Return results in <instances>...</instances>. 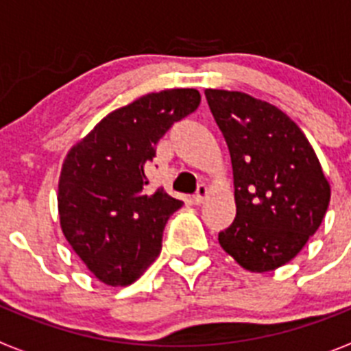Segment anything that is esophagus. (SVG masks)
I'll use <instances>...</instances> for the list:
<instances>
[{
  "label": "esophagus",
  "mask_w": 351,
  "mask_h": 351,
  "mask_svg": "<svg viewBox=\"0 0 351 351\" xmlns=\"http://www.w3.org/2000/svg\"><path fill=\"white\" fill-rule=\"evenodd\" d=\"M207 193H209V190H207V186H206V184H200V186H198L197 193H195V197H193L195 204H202L204 200H206Z\"/></svg>",
  "instance_id": "esophagus-1"
}]
</instances>
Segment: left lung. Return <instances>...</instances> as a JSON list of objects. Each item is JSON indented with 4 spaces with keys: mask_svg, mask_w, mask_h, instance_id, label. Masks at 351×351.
<instances>
[{
    "mask_svg": "<svg viewBox=\"0 0 351 351\" xmlns=\"http://www.w3.org/2000/svg\"><path fill=\"white\" fill-rule=\"evenodd\" d=\"M232 158L235 219L218 234L244 269L272 271L290 262L318 230L330 188L302 130L267 101L241 91L206 89Z\"/></svg>",
    "mask_w": 351,
    "mask_h": 351,
    "instance_id": "8db88e82",
    "label": "left lung"
}]
</instances>
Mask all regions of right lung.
Listing matches in <instances>:
<instances>
[{
    "label": "right lung",
    "instance_id": "add662e5",
    "mask_svg": "<svg viewBox=\"0 0 351 351\" xmlns=\"http://www.w3.org/2000/svg\"><path fill=\"white\" fill-rule=\"evenodd\" d=\"M200 105L197 89L149 93L98 123L71 147L60 178L61 228L89 271L110 287L137 281L161 251L181 200L145 193L144 169L173 123Z\"/></svg>",
    "mask_w": 351,
    "mask_h": 351
}]
</instances>
